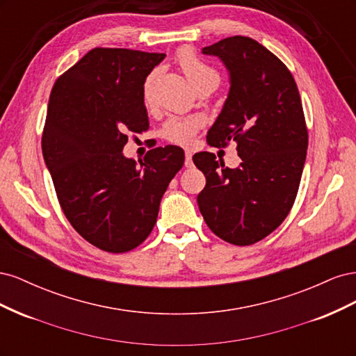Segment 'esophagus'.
<instances>
[{
    "label": "esophagus",
    "instance_id": "obj_1",
    "mask_svg": "<svg viewBox=\"0 0 356 356\" xmlns=\"http://www.w3.org/2000/svg\"><path fill=\"white\" fill-rule=\"evenodd\" d=\"M186 168H191L193 166V159H191V153L186 152V161H184Z\"/></svg>",
    "mask_w": 356,
    "mask_h": 356
}]
</instances>
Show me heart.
<instances>
[{
  "label": "heart",
  "mask_w": 356,
  "mask_h": 356,
  "mask_svg": "<svg viewBox=\"0 0 356 356\" xmlns=\"http://www.w3.org/2000/svg\"><path fill=\"white\" fill-rule=\"evenodd\" d=\"M178 63L186 74L188 81L195 86L196 89L203 88V86H217L220 84V74L208 62H204L199 58L195 51L190 49H184L178 53ZM154 83V74H149L144 81L143 96L145 104L152 99ZM203 118L202 117H170L165 122L161 127V135L170 143L187 145L195 138L196 132L202 127Z\"/></svg>",
  "instance_id": "1"
}]
</instances>
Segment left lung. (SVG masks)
Returning a JSON list of instances; mask_svg holds the SVG:
<instances>
[{"instance_id": "1", "label": "left lung", "mask_w": 356, "mask_h": 356, "mask_svg": "<svg viewBox=\"0 0 356 356\" xmlns=\"http://www.w3.org/2000/svg\"><path fill=\"white\" fill-rule=\"evenodd\" d=\"M230 74V92L207 141L242 159L225 168L213 153L193 156L207 177L197 203L208 227L232 245L246 246L275 232L293 208L307 153V127L293 74L260 42L242 35L202 49Z\"/></svg>"}]
</instances>
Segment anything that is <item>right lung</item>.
Returning a JSON list of instances; mask_svg holds the SVG:
<instances>
[{
    "instance_id": "right-lung-1",
    "label": "right lung",
    "mask_w": 356,
    "mask_h": 356,
    "mask_svg": "<svg viewBox=\"0 0 356 356\" xmlns=\"http://www.w3.org/2000/svg\"><path fill=\"white\" fill-rule=\"evenodd\" d=\"M165 53L96 47L53 86L42 157L65 217L81 238L122 254L141 245L160 200L184 165L177 145L123 156L129 134L148 131L143 88Z\"/></svg>"
}]
</instances>
